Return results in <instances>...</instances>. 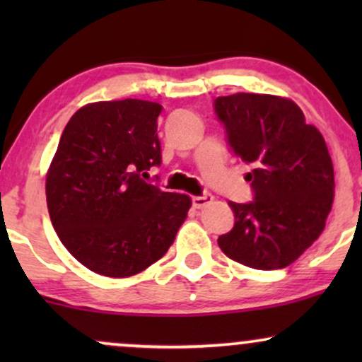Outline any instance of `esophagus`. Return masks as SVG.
Returning a JSON list of instances; mask_svg holds the SVG:
<instances>
[{
	"label": "esophagus",
	"mask_w": 362,
	"mask_h": 362,
	"mask_svg": "<svg viewBox=\"0 0 362 362\" xmlns=\"http://www.w3.org/2000/svg\"><path fill=\"white\" fill-rule=\"evenodd\" d=\"M213 195L211 194H202V195H195L192 197V204L195 209H204L206 206H209L213 202Z\"/></svg>",
	"instance_id": "34e87169"
}]
</instances>
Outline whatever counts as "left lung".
Returning <instances> with one entry per match:
<instances>
[{
    "label": "left lung",
    "instance_id": "left-lung-1",
    "mask_svg": "<svg viewBox=\"0 0 362 362\" xmlns=\"http://www.w3.org/2000/svg\"><path fill=\"white\" fill-rule=\"evenodd\" d=\"M214 112L233 155L250 165L253 201L230 202L235 226L218 238L231 260L259 271L284 269L322 235L334 202L325 139L289 98L218 97Z\"/></svg>",
    "mask_w": 362,
    "mask_h": 362
}]
</instances>
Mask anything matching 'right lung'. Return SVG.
Returning a JSON list of instances; mask_svg holds the SVG:
<instances>
[{"instance_id":"right-lung-1","label":"right lung","mask_w":362,"mask_h":362,"mask_svg":"<svg viewBox=\"0 0 362 362\" xmlns=\"http://www.w3.org/2000/svg\"><path fill=\"white\" fill-rule=\"evenodd\" d=\"M156 102H95L66 124L45 178L49 216L90 271L129 277L167 253L192 201L143 177L160 167Z\"/></svg>"}]
</instances>
